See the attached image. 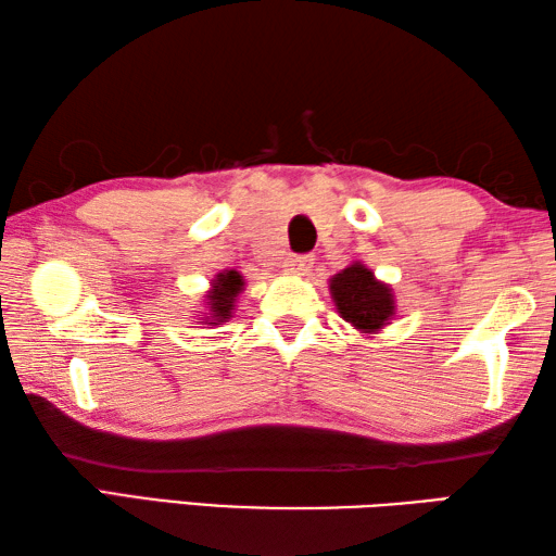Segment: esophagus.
<instances>
[{
  "mask_svg": "<svg viewBox=\"0 0 556 556\" xmlns=\"http://www.w3.org/2000/svg\"><path fill=\"white\" fill-rule=\"evenodd\" d=\"M312 265H314V255H291L285 262V267L287 271H291V275H306V271L312 269Z\"/></svg>",
  "mask_w": 556,
  "mask_h": 556,
  "instance_id": "obj_1",
  "label": "esophagus"
}]
</instances>
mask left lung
Segmentation results:
<instances>
[{"instance_id":"left-lung-1","label":"left lung","mask_w":556,"mask_h":556,"mask_svg":"<svg viewBox=\"0 0 556 556\" xmlns=\"http://www.w3.org/2000/svg\"><path fill=\"white\" fill-rule=\"evenodd\" d=\"M336 306L348 324L361 331H378L394 314L390 287L375 281L372 271L363 265H351L331 279Z\"/></svg>"}]
</instances>
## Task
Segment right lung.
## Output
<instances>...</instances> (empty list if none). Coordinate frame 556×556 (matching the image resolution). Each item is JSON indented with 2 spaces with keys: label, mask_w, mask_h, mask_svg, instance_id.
<instances>
[{
  "label": "right lung",
  "mask_w": 556,
  "mask_h": 556,
  "mask_svg": "<svg viewBox=\"0 0 556 556\" xmlns=\"http://www.w3.org/2000/svg\"><path fill=\"white\" fill-rule=\"evenodd\" d=\"M242 285H244V281H242V277L235 269L220 271L218 279L213 281V291L208 294L213 318H218V321H225V318L230 316L232 301L242 291Z\"/></svg>",
  "instance_id": "right-lung-1"
}]
</instances>
